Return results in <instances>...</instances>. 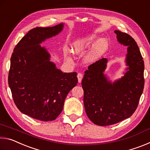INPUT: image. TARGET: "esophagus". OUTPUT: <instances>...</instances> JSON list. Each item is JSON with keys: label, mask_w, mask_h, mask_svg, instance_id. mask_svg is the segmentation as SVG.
<instances>
[{"label": "esophagus", "mask_w": 150, "mask_h": 150, "mask_svg": "<svg viewBox=\"0 0 150 150\" xmlns=\"http://www.w3.org/2000/svg\"><path fill=\"white\" fill-rule=\"evenodd\" d=\"M82 78H83V75L81 73H79L77 74V79H78V81L79 83H81V81H82Z\"/></svg>", "instance_id": "obj_1"}]
</instances>
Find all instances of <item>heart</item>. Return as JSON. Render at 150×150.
Masks as SVG:
<instances>
[{
  "mask_svg": "<svg viewBox=\"0 0 150 150\" xmlns=\"http://www.w3.org/2000/svg\"><path fill=\"white\" fill-rule=\"evenodd\" d=\"M95 40L96 37L93 35L82 38L74 43L73 46V51L75 54H80L86 48L91 47L94 44ZM107 46L108 44L106 40H101L99 42H98L87 55V57H86L87 61L90 62L97 59L106 50Z\"/></svg>",
  "mask_w": 150,
  "mask_h": 150,
  "instance_id": "obj_1",
  "label": "heart"
}]
</instances>
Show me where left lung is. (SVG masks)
<instances>
[{
  "instance_id": "1",
  "label": "left lung",
  "mask_w": 150,
  "mask_h": 150,
  "mask_svg": "<svg viewBox=\"0 0 150 150\" xmlns=\"http://www.w3.org/2000/svg\"><path fill=\"white\" fill-rule=\"evenodd\" d=\"M118 42L128 46L124 77L111 83L104 74L107 59L102 58L88 67L82 79L83 102L88 118L98 126L119 122L133 115L144 87V63L132 38L115 30Z\"/></svg>"
}]
</instances>
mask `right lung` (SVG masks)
<instances>
[{
    "instance_id": "obj_1",
    "label": "right lung",
    "mask_w": 150,
    "mask_h": 150,
    "mask_svg": "<svg viewBox=\"0 0 150 150\" xmlns=\"http://www.w3.org/2000/svg\"><path fill=\"white\" fill-rule=\"evenodd\" d=\"M63 24L34 28L20 40L11 58L8 85L14 102L24 115L52 121L62 112L67 94L77 85V73H63L40 44L62 32Z\"/></svg>"
}]
</instances>
